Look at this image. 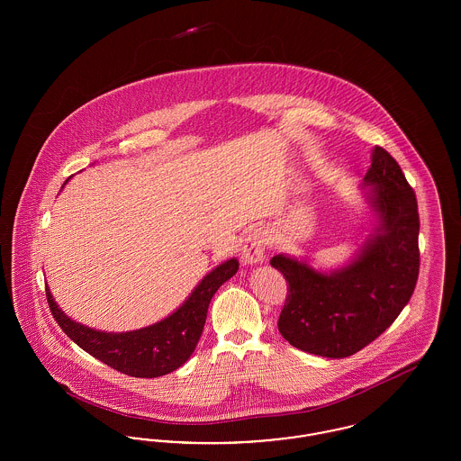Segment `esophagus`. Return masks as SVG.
<instances>
[{
    "instance_id": "1",
    "label": "esophagus",
    "mask_w": 461,
    "mask_h": 461,
    "mask_svg": "<svg viewBox=\"0 0 461 461\" xmlns=\"http://www.w3.org/2000/svg\"><path fill=\"white\" fill-rule=\"evenodd\" d=\"M266 245H267V239H266V231L258 228V230H252L245 243H243V249H241V259L243 263L247 264H258L263 261L264 250H266Z\"/></svg>"
}]
</instances>
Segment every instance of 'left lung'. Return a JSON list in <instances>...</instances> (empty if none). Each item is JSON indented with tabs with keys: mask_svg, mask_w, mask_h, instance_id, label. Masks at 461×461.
Masks as SVG:
<instances>
[{
	"mask_svg": "<svg viewBox=\"0 0 461 461\" xmlns=\"http://www.w3.org/2000/svg\"><path fill=\"white\" fill-rule=\"evenodd\" d=\"M365 183L373 186L370 202L380 224L351 264L327 275L286 256L271 259L288 284L278 330L301 351L325 357L361 351L394 323L415 292L417 195L382 147L373 150Z\"/></svg>",
	"mask_w": 461,
	"mask_h": 461,
	"instance_id": "left-lung-1",
	"label": "left lung"
}]
</instances>
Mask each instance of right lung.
Returning <instances> with one entry per match:
<instances>
[{
	"instance_id": "1",
	"label": "right lung",
	"mask_w": 461,
	"mask_h": 461,
	"mask_svg": "<svg viewBox=\"0 0 461 461\" xmlns=\"http://www.w3.org/2000/svg\"><path fill=\"white\" fill-rule=\"evenodd\" d=\"M237 271V259L221 264L198 284L185 304L169 318L152 327L126 333L98 331L72 321L59 309L48 286L44 292L55 321L83 351L117 372L138 378H155L175 372L188 361L197 348L212 295Z\"/></svg>"
}]
</instances>
